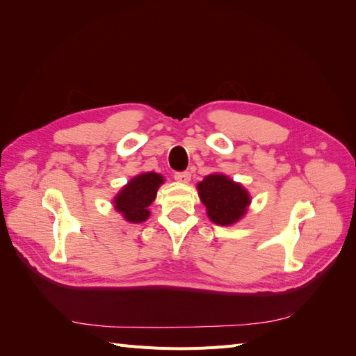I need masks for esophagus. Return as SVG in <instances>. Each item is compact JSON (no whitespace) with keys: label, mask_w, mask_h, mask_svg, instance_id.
<instances>
[{"label":"esophagus","mask_w":356,"mask_h":356,"mask_svg":"<svg viewBox=\"0 0 356 356\" xmlns=\"http://www.w3.org/2000/svg\"><path fill=\"white\" fill-rule=\"evenodd\" d=\"M191 178V174L188 170H182V172H175V179L178 182H182V184H187V182L190 181Z\"/></svg>","instance_id":"34e87169"}]
</instances>
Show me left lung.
<instances>
[{
    "instance_id": "obj_1",
    "label": "left lung",
    "mask_w": 356,
    "mask_h": 356,
    "mask_svg": "<svg viewBox=\"0 0 356 356\" xmlns=\"http://www.w3.org/2000/svg\"><path fill=\"white\" fill-rule=\"evenodd\" d=\"M208 217L220 225H230L241 220L250 204V195L241 186L224 175H209L197 186Z\"/></svg>"
}]
</instances>
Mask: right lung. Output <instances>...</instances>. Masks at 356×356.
I'll return each mask as SVG.
<instances>
[{
	"instance_id": "obj_1",
	"label": "right lung",
	"mask_w": 356,
	"mask_h": 356,
	"mask_svg": "<svg viewBox=\"0 0 356 356\" xmlns=\"http://www.w3.org/2000/svg\"><path fill=\"white\" fill-rule=\"evenodd\" d=\"M163 182L159 174L148 172L135 177L114 199L115 209L131 222H143L148 218L147 209L156 199L159 186Z\"/></svg>"
}]
</instances>
